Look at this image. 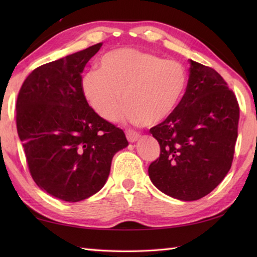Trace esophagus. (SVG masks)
I'll list each match as a JSON object with an SVG mask.
<instances>
[{
	"mask_svg": "<svg viewBox=\"0 0 257 257\" xmlns=\"http://www.w3.org/2000/svg\"><path fill=\"white\" fill-rule=\"evenodd\" d=\"M125 135H127V139L129 143H135L139 138V134H137L136 132H133V130H128Z\"/></svg>",
	"mask_w": 257,
	"mask_h": 257,
	"instance_id": "1",
	"label": "esophagus"
}]
</instances>
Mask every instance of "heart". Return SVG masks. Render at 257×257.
Masks as SVG:
<instances>
[{
    "label": "heart",
    "mask_w": 257,
    "mask_h": 257,
    "mask_svg": "<svg viewBox=\"0 0 257 257\" xmlns=\"http://www.w3.org/2000/svg\"><path fill=\"white\" fill-rule=\"evenodd\" d=\"M185 67L173 60L133 49L113 50L98 61V71L81 77L86 102L102 119L156 125L170 118L187 88Z\"/></svg>",
    "instance_id": "b5f03b06"
}]
</instances>
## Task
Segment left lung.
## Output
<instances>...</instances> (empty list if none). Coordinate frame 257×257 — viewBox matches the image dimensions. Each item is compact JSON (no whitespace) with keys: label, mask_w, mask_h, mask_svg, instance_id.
I'll return each instance as SVG.
<instances>
[{"label":"left lung","mask_w":257,"mask_h":257,"mask_svg":"<svg viewBox=\"0 0 257 257\" xmlns=\"http://www.w3.org/2000/svg\"><path fill=\"white\" fill-rule=\"evenodd\" d=\"M189 79L179 106L150 130L160 158L149 176L168 196L189 202L210 194L231 168L239 106L227 82L212 68L190 60Z\"/></svg>","instance_id":"8db88e82"}]
</instances>
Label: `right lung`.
<instances>
[{"label": "right lung", "instance_id": "add662e5", "mask_svg": "<svg viewBox=\"0 0 257 257\" xmlns=\"http://www.w3.org/2000/svg\"><path fill=\"white\" fill-rule=\"evenodd\" d=\"M103 43L43 64L26 78L17 99V130L30 175L42 190L69 203L103 188L122 130L93 111L81 93L86 63Z\"/></svg>", "mask_w": 257, "mask_h": 257}]
</instances>
